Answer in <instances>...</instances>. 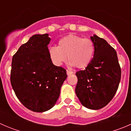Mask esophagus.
Listing matches in <instances>:
<instances>
[{"mask_svg": "<svg viewBox=\"0 0 131 131\" xmlns=\"http://www.w3.org/2000/svg\"><path fill=\"white\" fill-rule=\"evenodd\" d=\"M67 75H71V74L73 73V72H72V71H70V70H67Z\"/></svg>", "mask_w": 131, "mask_h": 131, "instance_id": "1", "label": "esophagus"}]
</instances>
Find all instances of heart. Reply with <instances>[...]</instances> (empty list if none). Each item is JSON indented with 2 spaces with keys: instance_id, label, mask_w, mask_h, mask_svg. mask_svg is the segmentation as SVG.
<instances>
[{
  "instance_id": "1",
  "label": "heart",
  "mask_w": 131,
  "mask_h": 131,
  "mask_svg": "<svg viewBox=\"0 0 131 131\" xmlns=\"http://www.w3.org/2000/svg\"><path fill=\"white\" fill-rule=\"evenodd\" d=\"M94 51V44L91 39L68 35L59 40L58 47H51L49 54L55 65H61L68 57L71 65L78 69H83L92 61Z\"/></svg>"
}]
</instances>
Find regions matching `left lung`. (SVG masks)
<instances>
[{"label": "left lung", "instance_id": "8db88e82", "mask_svg": "<svg viewBox=\"0 0 131 131\" xmlns=\"http://www.w3.org/2000/svg\"><path fill=\"white\" fill-rule=\"evenodd\" d=\"M94 55L84 70L76 73L75 93L83 106L99 110L108 105L118 89L121 68L117 52L105 39L94 35Z\"/></svg>", "mask_w": 131, "mask_h": 131}]
</instances>
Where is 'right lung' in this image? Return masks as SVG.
Segmentation results:
<instances>
[{
    "label": "right lung",
    "instance_id": "add662e5",
    "mask_svg": "<svg viewBox=\"0 0 131 131\" xmlns=\"http://www.w3.org/2000/svg\"><path fill=\"white\" fill-rule=\"evenodd\" d=\"M48 34L33 35L13 56L10 84L28 109L43 112L54 106L67 79V71L54 65L49 57Z\"/></svg>",
    "mask_w": 131,
    "mask_h": 131
}]
</instances>
